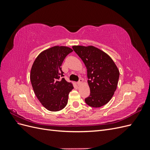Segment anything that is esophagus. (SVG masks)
Returning <instances> with one entry per match:
<instances>
[{
	"label": "esophagus",
	"mask_w": 150,
	"mask_h": 150,
	"mask_svg": "<svg viewBox=\"0 0 150 150\" xmlns=\"http://www.w3.org/2000/svg\"><path fill=\"white\" fill-rule=\"evenodd\" d=\"M83 82V80L82 79H79V81L78 82V83H77V84H78V86H80V85L82 84Z\"/></svg>",
	"instance_id": "34e87169"
}]
</instances>
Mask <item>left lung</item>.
<instances>
[{
	"mask_svg": "<svg viewBox=\"0 0 150 150\" xmlns=\"http://www.w3.org/2000/svg\"><path fill=\"white\" fill-rule=\"evenodd\" d=\"M72 49L87 69L90 95L85 99L91 107L99 108L111 100L117 88L120 71L106 52L93 46H73Z\"/></svg>",
	"mask_w": 150,
	"mask_h": 150,
	"instance_id": "1",
	"label": "left lung"
}]
</instances>
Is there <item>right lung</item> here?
<instances>
[{"label":"right lung","mask_w":150,"mask_h":150,"mask_svg":"<svg viewBox=\"0 0 150 150\" xmlns=\"http://www.w3.org/2000/svg\"><path fill=\"white\" fill-rule=\"evenodd\" d=\"M71 48L56 46L40 52L31 67L30 79L36 97L51 111H58L67 105L68 96L74 88L64 78L61 65Z\"/></svg>","instance_id":"add662e5"}]
</instances>
